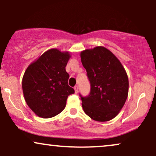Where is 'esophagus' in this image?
Returning a JSON list of instances; mask_svg holds the SVG:
<instances>
[{
  "label": "esophagus",
  "mask_w": 156,
  "mask_h": 156,
  "mask_svg": "<svg viewBox=\"0 0 156 156\" xmlns=\"http://www.w3.org/2000/svg\"><path fill=\"white\" fill-rule=\"evenodd\" d=\"M74 89H75V92H76V93L78 92V86H76V87H74Z\"/></svg>",
  "instance_id": "obj_1"
}]
</instances>
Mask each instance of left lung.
Instances as JSON below:
<instances>
[{"mask_svg": "<svg viewBox=\"0 0 156 156\" xmlns=\"http://www.w3.org/2000/svg\"><path fill=\"white\" fill-rule=\"evenodd\" d=\"M80 55L91 84L89 95L80 96L84 112L95 121L114 119L128 98L129 82L125 68L103 46L85 50Z\"/></svg>", "mask_w": 156, "mask_h": 156, "instance_id": "8db88e82", "label": "left lung"}]
</instances>
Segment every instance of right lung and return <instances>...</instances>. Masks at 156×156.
I'll return each instance as SVG.
<instances>
[{
    "instance_id": "right-lung-1",
    "label": "right lung",
    "mask_w": 156,
    "mask_h": 156,
    "mask_svg": "<svg viewBox=\"0 0 156 156\" xmlns=\"http://www.w3.org/2000/svg\"><path fill=\"white\" fill-rule=\"evenodd\" d=\"M69 52L52 48L27 67L22 87L27 105L39 117L56 116L66 106L67 97L75 92L68 85L66 66Z\"/></svg>"
}]
</instances>
